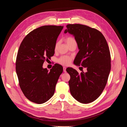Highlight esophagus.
Here are the masks:
<instances>
[{"label": "esophagus", "instance_id": "esophagus-1", "mask_svg": "<svg viewBox=\"0 0 127 127\" xmlns=\"http://www.w3.org/2000/svg\"><path fill=\"white\" fill-rule=\"evenodd\" d=\"M66 67H63V71H64V72H66Z\"/></svg>", "mask_w": 127, "mask_h": 127}]
</instances>
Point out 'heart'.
Listing matches in <instances>:
<instances>
[{"label":"heart","instance_id":"heart-1","mask_svg":"<svg viewBox=\"0 0 127 127\" xmlns=\"http://www.w3.org/2000/svg\"><path fill=\"white\" fill-rule=\"evenodd\" d=\"M65 41L68 46H69L70 45H71L73 43L76 42L75 40L73 38H72L71 37H66L65 39ZM57 47H58V43H57L56 44L55 48L56 49L57 48ZM71 60H72V59L71 57H70L69 56H63L61 57L58 59V62L60 64L64 65H68L71 63Z\"/></svg>","mask_w":127,"mask_h":127}]
</instances>
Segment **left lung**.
Masks as SVG:
<instances>
[{
  "label": "left lung",
  "instance_id": "1",
  "mask_svg": "<svg viewBox=\"0 0 127 127\" xmlns=\"http://www.w3.org/2000/svg\"><path fill=\"white\" fill-rule=\"evenodd\" d=\"M66 27L64 33L74 36L79 50L74 63L87 69L79 74L73 68H67L70 93L81 103L92 102L100 95L107 81L111 67L109 48L103 35L95 29L80 24Z\"/></svg>",
  "mask_w": 127,
  "mask_h": 127
}]
</instances>
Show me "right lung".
<instances>
[{
    "label": "right lung",
    "mask_w": 127,
    "mask_h": 127,
    "mask_svg": "<svg viewBox=\"0 0 127 127\" xmlns=\"http://www.w3.org/2000/svg\"><path fill=\"white\" fill-rule=\"evenodd\" d=\"M63 26H44L28 33L23 40L16 60V72L25 96L43 103L54 95L63 67L55 64L50 71L43 68L55 53L56 41Z\"/></svg>",
    "instance_id": "obj_1"
}]
</instances>
